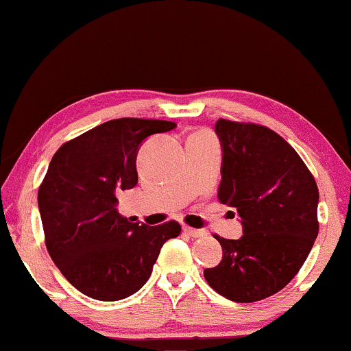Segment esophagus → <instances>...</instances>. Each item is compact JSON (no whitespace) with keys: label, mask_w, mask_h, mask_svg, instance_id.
<instances>
[{"label":"esophagus","mask_w":351,"mask_h":351,"mask_svg":"<svg viewBox=\"0 0 351 351\" xmlns=\"http://www.w3.org/2000/svg\"><path fill=\"white\" fill-rule=\"evenodd\" d=\"M184 233L189 234V237H191V238H201L206 234L204 230H196V228H190V227H184Z\"/></svg>","instance_id":"esophagus-1"}]
</instances>
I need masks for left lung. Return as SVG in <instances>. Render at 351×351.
Returning <instances> with one entry per match:
<instances>
[{"label":"left lung","instance_id":"1","mask_svg":"<svg viewBox=\"0 0 351 351\" xmlns=\"http://www.w3.org/2000/svg\"><path fill=\"white\" fill-rule=\"evenodd\" d=\"M215 134L217 198L237 209L243 237H215L223 256L204 278L220 295L249 304L276 294L304 265L318 237L319 193L302 158L271 129L219 119Z\"/></svg>","mask_w":351,"mask_h":351}]
</instances>
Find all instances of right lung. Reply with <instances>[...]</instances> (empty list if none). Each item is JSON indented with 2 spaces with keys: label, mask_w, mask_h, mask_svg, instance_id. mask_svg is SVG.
<instances>
[{
  "label": "right lung",
  "mask_w": 351,
  "mask_h": 351,
  "mask_svg": "<svg viewBox=\"0 0 351 351\" xmlns=\"http://www.w3.org/2000/svg\"><path fill=\"white\" fill-rule=\"evenodd\" d=\"M174 128L162 119H112L52 156L38 190L46 247L62 275L90 299L132 295L150 278L162 244L179 237L174 220L131 223L117 209L119 191L137 185L142 142Z\"/></svg>",
  "instance_id": "right-lung-1"
}]
</instances>
